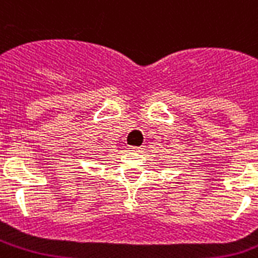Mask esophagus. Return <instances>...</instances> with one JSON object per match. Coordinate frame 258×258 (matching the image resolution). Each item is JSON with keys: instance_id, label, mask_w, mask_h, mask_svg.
Masks as SVG:
<instances>
[{"instance_id": "34e87169", "label": "esophagus", "mask_w": 258, "mask_h": 258, "mask_svg": "<svg viewBox=\"0 0 258 258\" xmlns=\"http://www.w3.org/2000/svg\"><path fill=\"white\" fill-rule=\"evenodd\" d=\"M128 151H141V149H139V147H133V146H130Z\"/></svg>"}]
</instances>
